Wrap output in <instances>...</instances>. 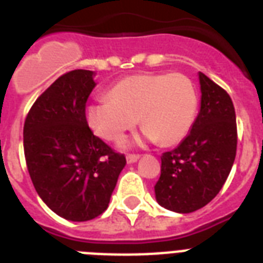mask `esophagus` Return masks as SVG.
I'll use <instances>...</instances> for the list:
<instances>
[{"label":"esophagus","mask_w":263,"mask_h":263,"mask_svg":"<svg viewBox=\"0 0 263 263\" xmlns=\"http://www.w3.org/2000/svg\"><path fill=\"white\" fill-rule=\"evenodd\" d=\"M140 156H138V154H128L127 156V164H134V162H136V161L139 160Z\"/></svg>","instance_id":"obj_1"}]
</instances>
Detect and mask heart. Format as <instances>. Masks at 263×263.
<instances>
[{"label": "heart", "mask_w": 263, "mask_h": 263, "mask_svg": "<svg viewBox=\"0 0 263 263\" xmlns=\"http://www.w3.org/2000/svg\"><path fill=\"white\" fill-rule=\"evenodd\" d=\"M198 110V91L188 76L140 73L120 80L107 91V101L86 107L84 119L95 136L119 142L139 119L144 139L162 146L183 140Z\"/></svg>", "instance_id": "b5f03b06"}]
</instances>
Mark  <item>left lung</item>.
<instances>
[{
    "label": "left lung",
    "instance_id": "obj_1",
    "mask_svg": "<svg viewBox=\"0 0 263 263\" xmlns=\"http://www.w3.org/2000/svg\"><path fill=\"white\" fill-rule=\"evenodd\" d=\"M200 110L190 134L161 157L157 202L171 212L192 213L216 198L236 157V115L228 92L202 72Z\"/></svg>",
    "mask_w": 263,
    "mask_h": 263
}]
</instances>
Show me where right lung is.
Returning a JSON list of instances; mask_svg holds the SVG:
<instances>
[{
	"label": "right lung",
	"mask_w": 263,
	"mask_h": 263,
	"mask_svg": "<svg viewBox=\"0 0 263 263\" xmlns=\"http://www.w3.org/2000/svg\"><path fill=\"white\" fill-rule=\"evenodd\" d=\"M95 73L60 76L28 111L23 140L35 190L50 210L69 221H88L109 206L127 161L88 128L84 111Z\"/></svg>",
	"instance_id": "add662e5"
}]
</instances>
